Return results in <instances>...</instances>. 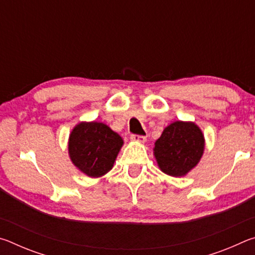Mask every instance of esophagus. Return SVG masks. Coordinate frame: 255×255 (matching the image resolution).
Instances as JSON below:
<instances>
[{
	"mask_svg": "<svg viewBox=\"0 0 255 255\" xmlns=\"http://www.w3.org/2000/svg\"><path fill=\"white\" fill-rule=\"evenodd\" d=\"M130 139L135 143H139V144H144L146 141V137L145 136H138V135H131Z\"/></svg>",
	"mask_w": 255,
	"mask_h": 255,
	"instance_id": "1",
	"label": "esophagus"
}]
</instances>
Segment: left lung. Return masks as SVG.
<instances>
[{
  "label": "left lung",
  "mask_w": 255,
  "mask_h": 255,
  "mask_svg": "<svg viewBox=\"0 0 255 255\" xmlns=\"http://www.w3.org/2000/svg\"><path fill=\"white\" fill-rule=\"evenodd\" d=\"M205 136L193 122L178 120L164 128L153 153L163 173L181 178L198 165L204 155Z\"/></svg>",
  "instance_id": "obj_1"
}]
</instances>
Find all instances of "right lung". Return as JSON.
I'll list each match as a JSON object with an SVG mask.
<instances>
[{"instance_id": "right-lung-1", "label": "right lung", "mask_w": 255, "mask_h": 255, "mask_svg": "<svg viewBox=\"0 0 255 255\" xmlns=\"http://www.w3.org/2000/svg\"><path fill=\"white\" fill-rule=\"evenodd\" d=\"M124 145L122 136L99 122H81L68 137V155L77 170L89 178L107 174Z\"/></svg>"}]
</instances>
